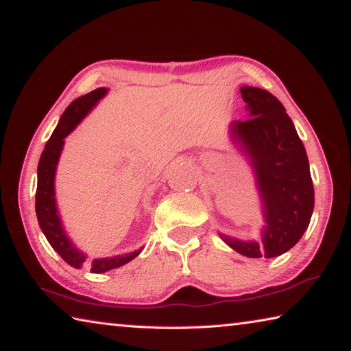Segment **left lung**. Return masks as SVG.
<instances>
[{
  "label": "left lung",
  "mask_w": 351,
  "mask_h": 351,
  "mask_svg": "<svg viewBox=\"0 0 351 351\" xmlns=\"http://www.w3.org/2000/svg\"><path fill=\"white\" fill-rule=\"evenodd\" d=\"M248 119L234 121L232 135L250 156L264 201L263 241L224 237L226 244L248 258H275L302 238L315 207L308 158L284 106L270 92L242 87Z\"/></svg>",
  "instance_id": "8db88e82"
}]
</instances>
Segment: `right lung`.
<instances>
[{"label":"right lung","instance_id":"1","mask_svg":"<svg viewBox=\"0 0 351 351\" xmlns=\"http://www.w3.org/2000/svg\"><path fill=\"white\" fill-rule=\"evenodd\" d=\"M107 88L99 87L97 90L84 95V97L76 98L70 103V106L62 113L58 125L53 130L52 136L44 147L40 162H38V187L35 196V208L36 218L40 222V227L47 238L49 244L53 247V250L66 261L69 265L80 269L84 264L86 254H82L78 248H75L72 242L69 241L64 228L61 226L58 212H56L55 202V171L56 164H58L60 154L64 144V138L70 132L75 129V125L86 117L87 112L104 97ZM139 252H133L124 256H114L106 259H95L92 261V271L93 273H104L107 270L118 269V267L130 263L133 258H136Z\"/></svg>","mask_w":351,"mask_h":351}]
</instances>
